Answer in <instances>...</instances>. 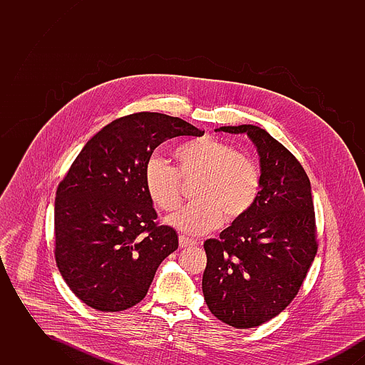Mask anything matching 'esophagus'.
Segmentation results:
<instances>
[{"label":"esophagus","instance_id":"esophagus-1","mask_svg":"<svg viewBox=\"0 0 365 365\" xmlns=\"http://www.w3.org/2000/svg\"><path fill=\"white\" fill-rule=\"evenodd\" d=\"M194 245H197L194 240H190V238H187L185 235H179V246L180 247H190V246H194Z\"/></svg>","mask_w":365,"mask_h":365}]
</instances>
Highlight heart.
Wrapping results in <instances>:
<instances>
[{
	"instance_id": "1",
	"label": "heart",
	"mask_w": 365,
	"mask_h": 365,
	"mask_svg": "<svg viewBox=\"0 0 365 365\" xmlns=\"http://www.w3.org/2000/svg\"><path fill=\"white\" fill-rule=\"evenodd\" d=\"M175 168L158 157L145 167V189L157 208L174 212L182 204V180L198 178L197 201L168 217V225L201 235L220 226L223 217L235 222L255 205L260 192V174L255 163L219 139L201 137L175 149Z\"/></svg>"
}]
</instances>
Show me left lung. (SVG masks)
Returning <instances> with one entry per match:
<instances>
[{
  "label": "left lung",
  "mask_w": 365,
  "mask_h": 365,
  "mask_svg": "<svg viewBox=\"0 0 365 365\" xmlns=\"http://www.w3.org/2000/svg\"><path fill=\"white\" fill-rule=\"evenodd\" d=\"M216 131L247 134L260 155V192L217 240H207L202 293L209 311L235 329L278 316L298 294L317 252L309 178L280 142L252 124Z\"/></svg>",
  "instance_id": "left-lung-1"
}]
</instances>
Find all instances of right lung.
Masks as SVG:
<instances>
[{
	"instance_id": "right-lung-1",
	"label": "right lung",
	"mask_w": 365,
	"mask_h": 365,
	"mask_svg": "<svg viewBox=\"0 0 365 365\" xmlns=\"http://www.w3.org/2000/svg\"><path fill=\"white\" fill-rule=\"evenodd\" d=\"M204 135L179 118L137 112L87 140L54 201V257L72 293L103 312L145 298L157 268L178 249L145 189V167L167 139Z\"/></svg>"
}]
</instances>
